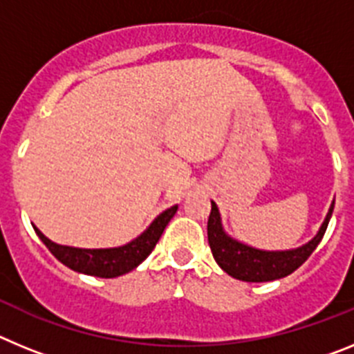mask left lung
Segmentation results:
<instances>
[{
  "instance_id": "1",
  "label": "left lung",
  "mask_w": 354,
  "mask_h": 354,
  "mask_svg": "<svg viewBox=\"0 0 354 354\" xmlns=\"http://www.w3.org/2000/svg\"><path fill=\"white\" fill-rule=\"evenodd\" d=\"M211 214H209L207 221V239L212 257L218 262V266L225 273L237 280H243V282H270V280H278V278L290 274L310 257L326 232L335 202L331 204L330 212H328L317 236L301 248L287 250V252H262V250L250 248V246L230 239L221 228L218 207L214 202H211Z\"/></svg>"
}]
</instances>
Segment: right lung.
<instances>
[{
	"mask_svg": "<svg viewBox=\"0 0 354 354\" xmlns=\"http://www.w3.org/2000/svg\"><path fill=\"white\" fill-rule=\"evenodd\" d=\"M175 212H177V205L161 212L142 236L136 237L134 241H131L129 245L120 246V248H71V246L56 245V243H53V241H49L48 237L44 236L39 228H35V232L37 236L40 237V241L48 246L49 252H51L62 264L67 266V268L77 271V273L92 274V277L115 278L133 271L136 266H140L147 257H149L150 253H152V250L156 248V245H158L162 230H165V227L168 225V221L174 218Z\"/></svg>",
	"mask_w": 354,
	"mask_h": 354,
	"instance_id": "right-lung-1",
	"label": "right lung"
}]
</instances>
